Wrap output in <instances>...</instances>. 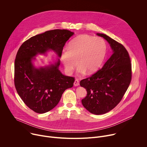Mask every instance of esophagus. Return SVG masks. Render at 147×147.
I'll return each instance as SVG.
<instances>
[{
  "instance_id": "34e87169",
  "label": "esophagus",
  "mask_w": 147,
  "mask_h": 147,
  "mask_svg": "<svg viewBox=\"0 0 147 147\" xmlns=\"http://www.w3.org/2000/svg\"><path fill=\"white\" fill-rule=\"evenodd\" d=\"M74 86H79V81L78 79H76L74 82Z\"/></svg>"
}]
</instances>
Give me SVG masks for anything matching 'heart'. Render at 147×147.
I'll list each match as a JSON object with an SVG mask.
<instances>
[{"instance_id": "1", "label": "heart", "mask_w": 147, "mask_h": 147, "mask_svg": "<svg viewBox=\"0 0 147 147\" xmlns=\"http://www.w3.org/2000/svg\"><path fill=\"white\" fill-rule=\"evenodd\" d=\"M107 52V44L100 37L81 35L73 39L61 52L60 59L66 73H71L78 64L77 72H96L101 66Z\"/></svg>"}]
</instances>
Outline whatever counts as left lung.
I'll use <instances>...</instances> for the list:
<instances>
[{
  "mask_svg": "<svg viewBox=\"0 0 147 147\" xmlns=\"http://www.w3.org/2000/svg\"><path fill=\"white\" fill-rule=\"evenodd\" d=\"M107 40L113 54L101 69L80 81L87 96L81 100L83 107L95 115L106 113L120 102L131 80V64L128 52L123 45L109 36L96 33Z\"/></svg>",
  "mask_w": 147,
  "mask_h": 147,
  "instance_id": "left-lung-1",
  "label": "left lung"
}]
</instances>
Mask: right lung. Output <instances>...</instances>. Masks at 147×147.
I'll return each instance as SVG.
<instances>
[{"label":"right lung","instance_id":"obj_1","mask_svg":"<svg viewBox=\"0 0 147 147\" xmlns=\"http://www.w3.org/2000/svg\"><path fill=\"white\" fill-rule=\"evenodd\" d=\"M67 30H53L36 35L20 47L14 62V85L18 95L31 110L44 113L53 109L64 91L73 86L74 78L59 69V58L45 66L36 67L32 63L37 55L53 51L60 57L68 39L74 35Z\"/></svg>","mask_w":147,"mask_h":147}]
</instances>
